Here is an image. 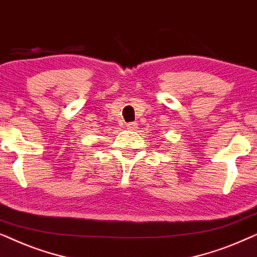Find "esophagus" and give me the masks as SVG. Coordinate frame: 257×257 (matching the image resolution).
Returning <instances> with one entry per match:
<instances>
[{
  "instance_id": "34e87169",
  "label": "esophagus",
  "mask_w": 257,
  "mask_h": 257,
  "mask_svg": "<svg viewBox=\"0 0 257 257\" xmlns=\"http://www.w3.org/2000/svg\"><path fill=\"white\" fill-rule=\"evenodd\" d=\"M126 127H127L130 131H136V130L138 128V124H137V122H127V124H126Z\"/></svg>"
}]
</instances>
